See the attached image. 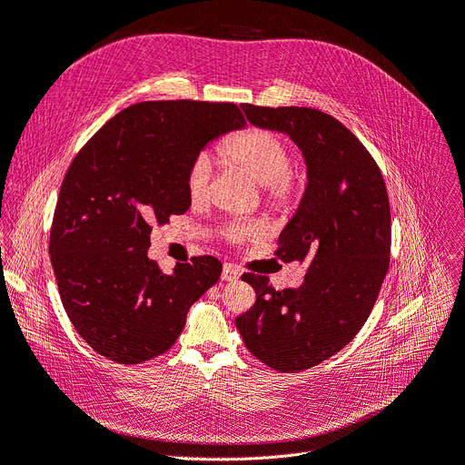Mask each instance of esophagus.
Here are the masks:
<instances>
[{
  "instance_id": "obj_1",
  "label": "esophagus",
  "mask_w": 465,
  "mask_h": 465,
  "mask_svg": "<svg viewBox=\"0 0 465 465\" xmlns=\"http://www.w3.org/2000/svg\"><path fill=\"white\" fill-rule=\"evenodd\" d=\"M220 277H222V281H237L239 279V270L233 268L232 264H224Z\"/></svg>"
}]
</instances>
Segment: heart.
Masks as SVG:
<instances>
[{
	"instance_id": "1",
	"label": "heart",
	"mask_w": 465,
	"mask_h": 465,
	"mask_svg": "<svg viewBox=\"0 0 465 465\" xmlns=\"http://www.w3.org/2000/svg\"><path fill=\"white\" fill-rule=\"evenodd\" d=\"M220 155L264 188L266 199L273 207H287L296 199V184L291 174L292 153L277 134L264 129L241 131L220 146ZM209 176L211 161L207 155H199L186 174V190L193 201L205 197ZM256 232L254 226H237L232 228L230 235L243 239Z\"/></svg>"
}]
</instances>
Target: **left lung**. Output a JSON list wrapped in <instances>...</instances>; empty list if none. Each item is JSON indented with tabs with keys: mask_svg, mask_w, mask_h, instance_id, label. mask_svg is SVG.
Returning <instances> with one entry per match:
<instances>
[{
	"mask_svg": "<svg viewBox=\"0 0 465 465\" xmlns=\"http://www.w3.org/2000/svg\"><path fill=\"white\" fill-rule=\"evenodd\" d=\"M241 108L252 125L289 134L304 155L306 192L275 254L312 262L298 289L275 291L268 277L245 273L256 302L235 327L268 367L306 371L348 346L372 312L390 268L388 190L372 155L332 115L298 106Z\"/></svg>",
	"mask_w": 465,
	"mask_h": 465,
	"instance_id": "obj_1",
	"label": "left lung"
}]
</instances>
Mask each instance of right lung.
<instances>
[{
    "label": "right lung",
    "mask_w": 465,
    "mask_h": 465,
    "mask_svg": "<svg viewBox=\"0 0 465 465\" xmlns=\"http://www.w3.org/2000/svg\"><path fill=\"white\" fill-rule=\"evenodd\" d=\"M245 127L232 103L161 100L114 115L60 186L49 254L72 325L100 355L138 365L165 353L220 277L213 256L163 273L150 233L190 209L186 174L211 140Z\"/></svg>",
    "instance_id": "add662e5"
}]
</instances>
